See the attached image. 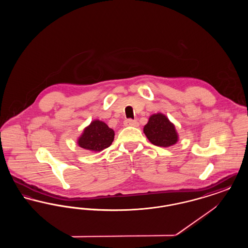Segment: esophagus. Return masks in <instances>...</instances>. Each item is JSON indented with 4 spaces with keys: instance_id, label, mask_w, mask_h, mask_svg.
Wrapping results in <instances>:
<instances>
[{
    "instance_id": "1",
    "label": "esophagus",
    "mask_w": 248,
    "mask_h": 248,
    "mask_svg": "<svg viewBox=\"0 0 248 248\" xmlns=\"http://www.w3.org/2000/svg\"><path fill=\"white\" fill-rule=\"evenodd\" d=\"M125 126H138L139 123L136 120H132V119H127L124 122Z\"/></svg>"
}]
</instances>
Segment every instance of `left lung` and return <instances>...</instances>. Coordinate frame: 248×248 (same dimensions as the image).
Segmentation results:
<instances>
[{
	"label": "left lung",
	"instance_id": "left-lung-1",
	"mask_svg": "<svg viewBox=\"0 0 248 248\" xmlns=\"http://www.w3.org/2000/svg\"><path fill=\"white\" fill-rule=\"evenodd\" d=\"M143 132L150 142L158 147L167 148L178 141V134L175 124L161 112L150 116Z\"/></svg>",
	"mask_w": 248,
	"mask_h": 248
}]
</instances>
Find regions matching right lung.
I'll return each instance as SVG.
<instances>
[{"label": "right lung", "mask_w": 248, "mask_h": 248, "mask_svg": "<svg viewBox=\"0 0 248 248\" xmlns=\"http://www.w3.org/2000/svg\"><path fill=\"white\" fill-rule=\"evenodd\" d=\"M114 131L99 120H94L83 129L77 143L89 152H101L109 147L114 140Z\"/></svg>", "instance_id": "add662e5"}]
</instances>
